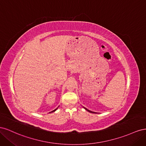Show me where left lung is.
<instances>
[{
    "label": "left lung",
    "instance_id": "obj_1",
    "mask_svg": "<svg viewBox=\"0 0 146 146\" xmlns=\"http://www.w3.org/2000/svg\"><path fill=\"white\" fill-rule=\"evenodd\" d=\"M84 108H85L86 110H87L88 111H89L90 113H95V112H93V111H90V110H88L87 108H85V107H83Z\"/></svg>",
    "mask_w": 146,
    "mask_h": 146
}]
</instances>
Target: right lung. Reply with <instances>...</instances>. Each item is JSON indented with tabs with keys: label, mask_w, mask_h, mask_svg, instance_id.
<instances>
[{
	"label": "right lung",
	"mask_w": 146,
	"mask_h": 146,
	"mask_svg": "<svg viewBox=\"0 0 146 146\" xmlns=\"http://www.w3.org/2000/svg\"><path fill=\"white\" fill-rule=\"evenodd\" d=\"M57 108H56L55 110H53V111H51V112H50V113H52V112H54V111H56V110H57Z\"/></svg>",
	"instance_id": "obj_1"
}]
</instances>
